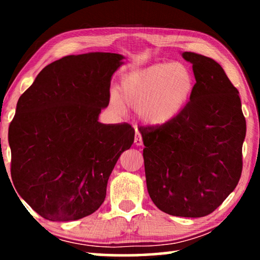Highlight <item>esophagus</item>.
<instances>
[{"label": "esophagus", "mask_w": 260, "mask_h": 260, "mask_svg": "<svg viewBox=\"0 0 260 260\" xmlns=\"http://www.w3.org/2000/svg\"><path fill=\"white\" fill-rule=\"evenodd\" d=\"M142 136H141V134H140V132L136 129V133H135V139H134V144L135 146H138V147H140V146H142Z\"/></svg>", "instance_id": "obj_1"}]
</instances>
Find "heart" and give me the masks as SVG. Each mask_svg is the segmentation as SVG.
I'll list each match as a JSON object with an SVG mask.
<instances>
[{
	"instance_id": "b5f03b06",
	"label": "heart",
	"mask_w": 260,
	"mask_h": 260,
	"mask_svg": "<svg viewBox=\"0 0 260 260\" xmlns=\"http://www.w3.org/2000/svg\"><path fill=\"white\" fill-rule=\"evenodd\" d=\"M193 91V76L180 61L155 64L122 78L119 95L112 93L110 103L118 112L125 105L138 110L141 120L152 126H164L181 114Z\"/></svg>"
}]
</instances>
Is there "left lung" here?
<instances>
[{"mask_svg": "<svg viewBox=\"0 0 260 260\" xmlns=\"http://www.w3.org/2000/svg\"><path fill=\"white\" fill-rule=\"evenodd\" d=\"M196 83L190 101L170 124L140 131L147 188L158 209L201 218L239 183L245 118L239 90L210 57L183 51Z\"/></svg>", "mask_w": 260, "mask_h": 260, "instance_id": "obj_1", "label": "left lung"}]
</instances>
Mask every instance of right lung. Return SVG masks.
<instances>
[{"label":"right lung","mask_w":260,"mask_h":260,"mask_svg":"<svg viewBox=\"0 0 260 260\" xmlns=\"http://www.w3.org/2000/svg\"><path fill=\"white\" fill-rule=\"evenodd\" d=\"M124 59L100 51L65 56L47 65L18 100L9 127L11 178L21 199L47 220L94 213L117 160L134 142L131 125L99 121Z\"/></svg>","instance_id":"obj_1"}]
</instances>
